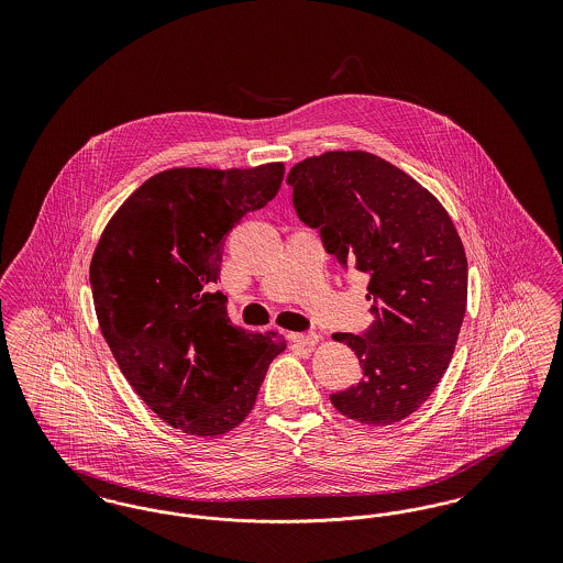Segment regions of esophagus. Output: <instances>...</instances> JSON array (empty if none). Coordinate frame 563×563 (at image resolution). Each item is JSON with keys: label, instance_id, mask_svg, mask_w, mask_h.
I'll list each match as a JSON object with an SVG mask.
<instances>
[{"label": "esophagus", "instance_id": "obj_1", "mask_svg": "<svg viewBox=\"0 0 563 563\" xmlns=\"http://www.w3.org/2000/svg\"><path fill=\"white\" fill-rule=\"evenodd\" d=\"M289 340L295 346H303V349H312L319 344V335L317 333H291Z\"/></svg>", "mask_w": 563, "mask_h": 563}]
</instances>
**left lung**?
<instances>
[{
	"mask_svg": "<svg viewBox=\"0 0 563 563\" xmlns=\"http://www.w3.org/2000/svg\"><path fill=\"white\" fill-rule=\"evenodd\" d=\"M287 181L324 249L369 274L372 329L333 333L354 350L363 377L331 402L367 427L401 422L441 382L464 321L468 264L454 221L413 177L363 150L297 162Z\"/></svg>",
	"mask_w": 563,
	"mask_h": 563,
	"instance_id": "obj_1",
	"label": "left lung"
}]
</instances>
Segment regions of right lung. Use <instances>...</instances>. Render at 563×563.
<instances>
[{
  "instance_id": "obj_1",
  "label": "right lung",
  "mask_w": 563,
  "mask_h": 563,
  "mask_svg": "<svg viewBox=\"0 0 563 563\" xmlns=\"http://www.w3.org/2000/svg\"><path fill=\"white\" fill-rule=\"evenodd\" d=\"M283 177V162L162 170L111 214L92 253L95 312L120 372L161 420L186 434L236 429L269 363L287 349L276 331L234 324L228 297L209 291L223 236L266 207Z\"/></svg>"
}]
</instances>
